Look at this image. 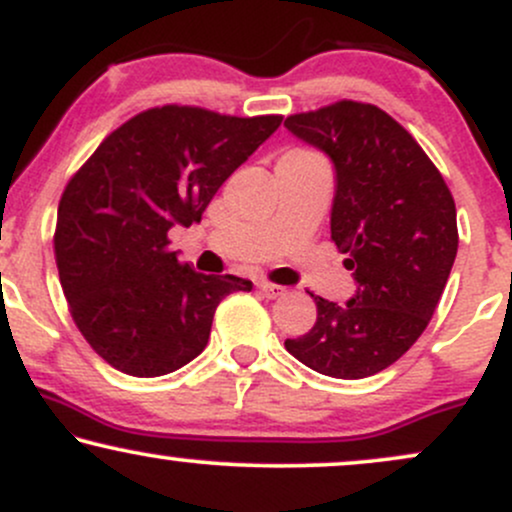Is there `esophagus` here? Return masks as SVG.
I'll return each instance as SVG.
<instances>
[{"instance_id": "obj_1", "label": "esophagus", "mask_w": 512, "mask_h": 512, "mask_svg": "<svg viewBox=\"0 0 512 512\" xmlns=\"http://www.w3.org/2000/svg\"><path fill=\"white\" fill-rule=\"evenodd\" d=\"M260 291L264 293V296L267 298H281V296H286V289L284 286H279V284H269V281H260Z\"/></svg>"}]
</instances>
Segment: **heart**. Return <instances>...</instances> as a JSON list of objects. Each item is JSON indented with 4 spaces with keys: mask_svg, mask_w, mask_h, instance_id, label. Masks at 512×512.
I'll return each instance as SVG.
<instances>
[{
    "mask_svg": "<svg viewBox=\"0 0 512 512\" xmlns=\"http://www.w3.org/2000/svg\"><path fill=\"white\" fill-rule=\"evenodd\" d=\"M289 156H313V154H308V151H289L284 158H289Z\"/></svg>",
    "mask_w": 512,
    "mask_h": 512,
    "instance_id": "b5f03b06",
    "label": "heart"
}]
</instances>
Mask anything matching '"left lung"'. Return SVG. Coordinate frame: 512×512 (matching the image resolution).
<instances>
[{
    "label": "left lung",
    "instance_id": "8db88e82",
    "mask_svg": "<svg viewBox=\"0 0 512 512\" xmlns=\"http://www.w3.org/2000/svg\"><path fill=\"white\" fill-rule=\"evenodd\" d=\"M284 127L334 166L332 240L356 293L313 296V330L286 351L322 375L358 380L407 354L426 330L457 255V211L443 175L385 110L339 101Z\"/></svg>",
    "mask_w": 512,
    "mask_h": 512
}]
</instances>
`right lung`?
<instances>
[{
    "mask_svg": "<svg viewBox=\"0 0 512 512\" xmlns=\"http://www.w3.org/2000/svg\"><path fill=\"white\" fill-rule=\"evenodd\" d=\"M279 125L281 115L151 108L105 137L67 182L55 231L60 284L79 332L120 373L156 378L190 363L209 342L216 305L252 289L180 264L168 231L202 221Z\"/></svg>",
    "mask_w": 512,
    "mask_h": 512,
    "instance_id": "right-lung-1",
    "label": "right lung"
}]
</instances>
